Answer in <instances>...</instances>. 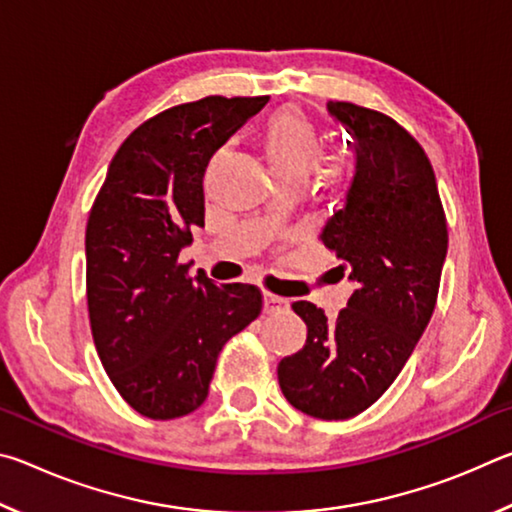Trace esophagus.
Instances as JSON below:
<instances>
[{
	"label": "esophagus",
	"instance_id": "34e87169",
	"mask_svg": "<svg viewBox=\"0 0 512 512\" xmlns=\"http://www.w3.org/2000/svg\"><path fill=\"white\" fill-rule=\"evenodd\" d=\"M287 307H289L287 298L273 296V293H264V311H266V314H277V311H282Z\"/></svg>",
	"mask_w": 512,
	"mask_h": 512
}]
</instances>
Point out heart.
Masks as SVG:
<instances>
[{
	"label": "heart",
	"mask_w": 512,
	"mask_h": 512,
	"mask_svg": "<svg viewBox=\"0 0 512 512\" xmlns=\"http://www.w3.org/2000/svg\"><path fill=\"white\" fill-rule=\"evenodd\" d=\"M262 146L275 178L300 183L314 164L320 149V133L314 121L298 108H280L266 119ZM341 173L339 160L320 164V176L336 178Z\"/></svg>",
	"instance_id": "heart-1"
}]
</instances>
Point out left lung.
Listing matches in <instances>:
<instances>
[{"label": "left lung", "instance_id": "left-lung-1", "mask_svg": "<svg viewBox=\"0 0 512 512\" xmlns=\"http://www.w3.org/2000/svg\"><path fill=\"white\" fill-rule=\"evenodd\" d=\"M327 112L350 133L357 164L320 241L354 291L334 320L314 302H293L307 341L280 361L277 379L298 411L348 420L386 393L429 325L447 221L427 153L395 119L348 101H329Z\"/></svg>", "mask_w": 512, "mask_h": 512}]
</instances>
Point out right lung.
I'll use <instances>...</instances> for the list:
<instances>
[{"label":"right lung","mask_w":512,"mask_h":512,"mask_svg":"<svg viewBox=\"0 0 512 512\" xmlns=\"http://www.w3.org/2000/svg\"><path fill=\"white\" fill-rule=\"evenodd\" d=\"M268 97H205L144 121L112 158L85 228L92 339L119 395L151 420L205 402L228 339L262 311L253 284L189 275L178 255L205 225L212 155Z\"/></svg>","instance_id":"1"}]
</instances>
